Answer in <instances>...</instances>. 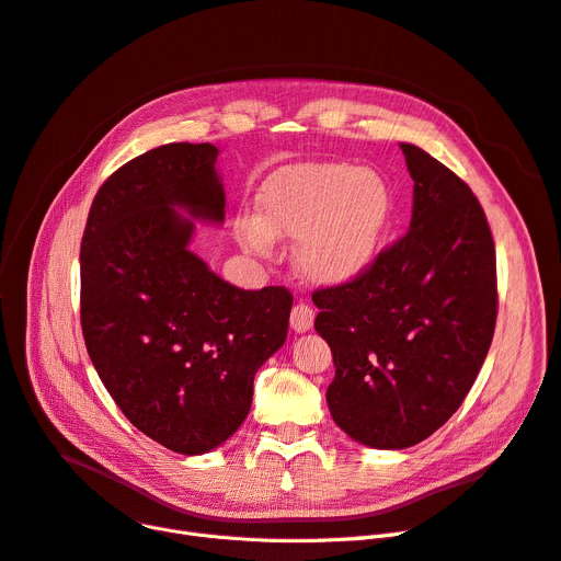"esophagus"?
Wrapping results in <instances>:
<instances>
[{
  "label": "esophagus",
  "instance_id": "1",
  "mask_svg": "<svg viewBox=\"0 0 561 561\" xmlns=\"http://www.w3.org/2000/svg\"><path fill=\"white\" fill-rule=\"evenodd\" d=\"M313 318H316V311L309 305L298 302L290 309V328L296 332H307L313 328Z\"/></svg>",
  "mask_w": 561,
  "mask_h": 561
}]
</instances>
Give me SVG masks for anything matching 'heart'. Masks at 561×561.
Wrapping results in <instances>:
<instances>
[{"label":"heart","mask_w":561,"mask_h":561,"mask_svg":"<svg viewBox=\"0 0 561 561\" xmlns=\"http://www.w3.org/2000/svg\"><path fill=\"white\" fill-rule=\"evenodd\" d=\"M259 220L236 227L241 245L271 256L275 239H300L298 265L316 282L362 275L385 243L393 202L379 174L350 165H300L273 174L256 197Z\"/></svg>","instance_id":"b5f03b06"}]
</instances>
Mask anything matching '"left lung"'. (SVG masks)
<instances>
[{
  "mask_svg": "<svg viewBox=\"0 0 561 561\" xmlns=\"http://www.w3.org/2000/svg\"><path fill=\"white\" fill-rule=\"evenodd\" d=\"M414 180L409 231L350 282L318 288L316 332L332 347L334 423L400 450L444 425L484 364L495 316V245L466 182L402 142Z\"/></svg>",
  "mask_w": 561,
  "mask_h": 561,
  "instance_id": "left-lung-1",
  "label": "left lung"
}]
</instances>
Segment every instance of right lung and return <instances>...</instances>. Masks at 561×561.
I'll list each match as a JSON object with an SVG mask.
<instances>
[{
	"label": "right lung",
	"mask_w": 561,
	"mask_h": 561,
	"mask_svg": "<svg viewBox=\"0 0 561 561\" xmlns=\"http://www.w3.org/2000/svg\"><path fill=\"white\" fill-rule=\"evenodd\" d=\"M211 142L154 147L100 186L81 239V332L134 427L180 455L209 453L245 421L261 364L286 341L293 296L243 290L188 250L193 218L220 222Z\"/></svg>",
	"instance_id": "right-lung-1"
}]
</instances>
